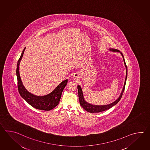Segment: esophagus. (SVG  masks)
Wrapping results in <instances>:
<instances>
[{
    "instance_id": "esophagus-1",
    "label": "esophagus",
    "mask_w": 150,
    "mask_h": 150,
    "mask_svg": "<svg viewBox=\"0 0 150 150\" xmlns=\"http://www.w3.org/2000/svg\"><path fill=\"white\" fill-rule=\"evenodd\" d=\"M74 77H75L74 76Z\"/></svg>"
}]
</instances>
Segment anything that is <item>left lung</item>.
<instances>
[{
	"instance_id": "obj_1",
	"label": "left lung",
	"mask_w": 150,
	"mask_h": 150,
	"mask_svg": "<svg viewBox=\"0 0 150 150\" xmlns=\"http://www.w3.org/2000/svg\"><path fill=\"white\" fill-rule=\"evenodd\" d=\"M110 51H117V52H119V51L117 50L116 49H110ZM121 54L122 55L123 58V61L125 62V67H126V76H125V84H124V86H123V88L122 91L121 93V95L119 97V98H118L116 100L113 102L111 104H109V105H103V106H97V105H92L91 104H89L88 103H86L85 100H84V99L83 97V95L82 91V89L80 87V86H77V89H78V93H79V101H80V105L87 112H90V113H99V112H101L103 111H105V110H107L108 109H110V108L112 107H113V106H114L115 105H116L119 101H120V100L121 99V98L122 96L123 93V92L125 90V83H126V80H127V65L125 64V59H124V57L122 53H121Z\"/></svg>"
}]
</instances>
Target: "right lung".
I'll return each instance as SVG.
<instances>
[{"mask_svg": "<svg viewBox=\"0 0 150 150\" xmlns=\"http://www.w3.org/2000/svg\"><path fill=\"white\" fill-rule=\"evenodd\" d=\"M25 49V47L23 49L21 55L18 60L16 68L18 88L19 93L28 104L34 108L40 110H51L58 105L62 92L64 87L67 85L68 80H66L62 82L51 93L44 96H36L27 91L22 84L19 74V64L23 57Z\"/></svg>", "mask_w": 150, "mask_h": 150, "instance_id": "1", "label": "right lung"}]
</instances>
